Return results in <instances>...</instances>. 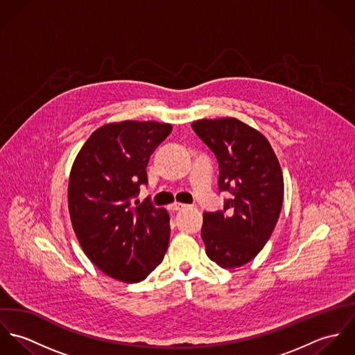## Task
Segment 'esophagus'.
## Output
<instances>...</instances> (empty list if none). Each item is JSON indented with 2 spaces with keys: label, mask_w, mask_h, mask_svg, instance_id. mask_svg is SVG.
Returning <instances> with one entry per match:
<instances>
[{
  "label": "esophagus",
  "mask_w": 355,
  "mask_h": 355,
  "mask_svg": "<svg viewBox=\"0 0 355 355\" xmlns=\"http://www.w3.org/2000/svg\"><path fill=\"white\" fill-rule=\"evenodd\" d=\"M187 207V205H184V203H180V202H175L173 205H171V209L172 210H183V209H186Z\"/></svg>",
  "instance_id": "1"
}]
</instances>
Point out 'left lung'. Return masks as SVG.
I'll use <instances>...</instances> for the list:
<instances>
[{
	"label": "left lung",
	"mask_w": 355,
	"mask_h": 355,
	"mask_svg": "<svg viewBox=\"0 0 355 355\" xmlns=\"http://www.w3.org/2000/svg\"><path fill=\"white\" fill-rule=\"evenodd\" d=\"M191 127L217 158L220 191L232 194L223 210L203 213L205 250L221 268H239L262 250L279 220V159L268 139L238 119H202Z\"/></svg>",
	"instance_id": "obj_1"
}]
</instances>
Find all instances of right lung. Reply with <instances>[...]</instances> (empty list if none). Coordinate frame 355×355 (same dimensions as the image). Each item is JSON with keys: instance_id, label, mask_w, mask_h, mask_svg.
<instances>
[{"instance_id": "right-lung-1", "label": "right lung", "mask_w": 355, "mask_h": 355, "mask_svg": "<svg viewBox=\"0 0 355 355\" xmlns=\"http://www.w3.org/2000/svg\"><path fill=\"white\" fill-rule=\"evenodd\" d=\"M172 125L157 121L105 124L78 153L68 183V209L76 238L90 261L124 283L148 277L169 243V214L149 198L146 166Z\"/></svg>"}]
</instances>
